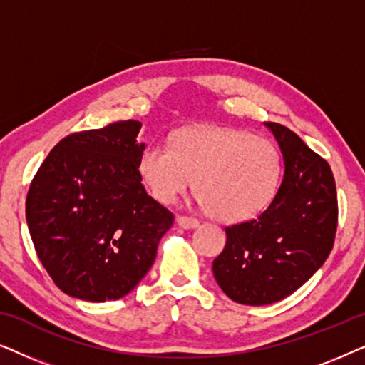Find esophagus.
Wrapping results in <instances>:
<instances>
[{
	"instance_id": "esophagus-1",
	"label": "esophagus",
	"mask_w": 365,
	"mask_h": 365,
	"mask_svg": "<svg viewBox=\"0 0 365 365\" xmlns=\"http://www.w3.org/2000/svg\"><path fill=\"white\" fill-rule=\"evenodd\" d=\"M178 226L182 229H196L199 226V221L194 217H187V216H178L176 219Z\"/></svg>"
}]
</instances>
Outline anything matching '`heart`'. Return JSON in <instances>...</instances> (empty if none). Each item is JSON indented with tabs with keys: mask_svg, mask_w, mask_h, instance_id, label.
I'll list each match as a JSON object with an SVG mask.
<instances>
[{
	"mask_svg": "<svg viewBox=\"0 0 365 365\" xmlns=\"http://www.w3.org/2000/svg\"><path fill=\"white\" fill-rule=\"evenodd\" d=\"M138 173L154 199L173 204L194 186L207 211L226 222L254 219L271 206L282 179V156L271 139L232 128L182 129L171 144L153 143Z\"/></svg>",
	"mask_w": 365,
	"mask_h": 365,
	"instance_id": "obj_1",
	"label": "heart"
}]
</instances>
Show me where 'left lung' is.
<instances>
[{
    "label": "left lung",
    "mask_w": 365,
    "mask_h": 365,
    "mask_svg": "<svg viewBox=\"0 0 365 365\" xmlns=\"http://www.w3.org/2000/svg\"><path fill=\"white\" fill-rule=\"evenodd\" d=\"M264 126L281 149L282 182L261 216L226 227V247L212 262L222 292L246 306H266L297 291L326 262L337 229L327 161L282 124Z\"/></svg>",
    "instance_id": "1"
}]
</instances>
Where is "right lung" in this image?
<instances>
[{"instance_id": "obj_1", "label": "right lung", "mask_w": 365, "mask_h": 365, "mask_svg": "<svg viewBox=\"0 0 365 365\" xmlns=\"http://www.w3.org/2000/svg\"><path fill=\"white\" fill-rule=\"evenodd\" d=\"M143 124L119 121L69 134L38 169L26 222L38 257L68 296L116 301L156 259L174 216L148 196L138 173Z\"/></svg>"}]
</instances>
